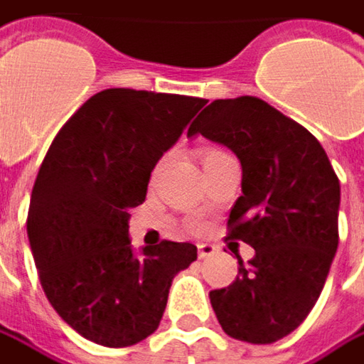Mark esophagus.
Listing matches in <instances>:
<instances>
[{"mask_svg": "<svg viewBox=\"0 0 364 364\" xmlns=\"http://www.w3.org/2000/svg\"><path fill=\"white\" fill-rule=\"evenodd\" d=\"M198 252H199V259H210V257L215 255V246L201 242V245H198Z\"/></svg>", "mask_w": 364, "mask_h": 364, "instance_id": "obj_1", "label": "esophagus"}]
</instances>
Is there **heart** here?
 Segmentation results:
<instances>
[{"mask_svg":"<svg viewBox=\"0 0 364 364\" xmlns=\"http://www.w3.org/2000/svg\"><path fill=\"white\" fill-rule=\"evenodd\" d=\"M213 152H220V151H215V149H205V151H203V159H205V156H210V154H213Z\"/></svg>","mask_w":364,"mask_h":364,"instance_id":"obj_1","label":"heart"}]
</instances>
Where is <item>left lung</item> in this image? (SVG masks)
<instances>
[{"label": "left lung", "mask_w": 364, "mask_h": 364, "mask_svg": "<svg viewBox=\"0 0 364 364\" xmlns=\"http://www.w3.org/2000/svg\"><path fill=\"white\" fill-rule=\"evenodd\" d=\"M228 146L242 166L228 240L255 248L232 285L210 291L222 330L271 344L316 306L338 248L340 181L316 136L259 97L215 100L187 136Z\"/></svg>", "instance_id": "8db88e82"}]
</instances>
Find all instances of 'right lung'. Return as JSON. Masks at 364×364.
I'll list each match as a JSON object with an SVG mask.
<instances>
[{
  "mask_svg": "<svg viewBox=\"0 0 364 364\" xmlns=\"http://www.w3.org/2000/svg\"><path fill=\"white\" fill-rule=\"evenodd\" d=\"M205 105L201 97L105 89L58 130L34 181L28 240L56 314L83 338L132 346L161 324L173 277L198 259L163 240L134 255L130 210L151 173Z\"/></svg>",
  "mask_w": 364,
  "mask_h": 364,
  "instance_id": "right-lung-1",
  "label": "right lung"
}]
</instances>
